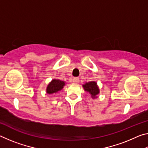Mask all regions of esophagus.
<instances>
[{"label":"esophagus","mask_w":148,"mask_h":148,"mask_svg":"<svg viewBox=\"0 0 148 148\" xmlns=\"http://www.w3.org/2000/svg\"><path fill=\"white\" fill-rule=\"evenodd\" d=\"M74 82H76V83H77V82H79V77H74Z\"/></svg>","instance_id":"obj_1"}]
</instances>
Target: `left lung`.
Masks as SVG:
<instances>
[{
    "label": "left lung",
    "instance_id": "obj_1",
    "mask_svg": "<svg viewBox=\"0 0 148 148\" xmlns=\"http://www.w3.org/2000/svg\"><path fill=\"white\" fill-rule=\"evenodd\" d=\"M83 87L86 91L89 92L91 95L92 99L97 98V95L99 93V88L95 82H89L83 85Z\"/></svg>",
    "mask_w": 148,
    "mask_h": 148
}]
</instances>
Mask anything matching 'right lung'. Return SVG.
I'll return each instance as SVG.
<instances>
[{"instance_id": "obj_1", "label": "right lung", "mask_w": 148, "mask_h": 148, "mask_svg": "<svg viewBox=\"0 0 148 148\" xmlns=\"http://www.w3.org/2000/svg\"><path fill=\"white\" fill-rule=\"evenodd\" d=\"M65 86V82L64 81H61L60 79H54L47 85L46 92L47 94H53L56 93L63 88Z\"/></svg>"}]
</instances>
